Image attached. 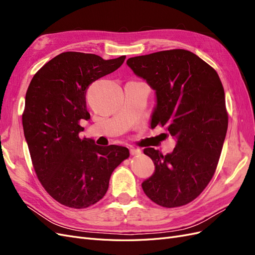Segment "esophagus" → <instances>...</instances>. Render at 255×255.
<instances>
[{
    "instance_id": "1",
    "label": "esophagus",
    "mask_w": 255,
    "mask_h": 255,
    "mask_svg": "<svg viewBox=\"0 0 255 255\" xmlns=\"http://www.w3.org/2000/svg\"><path fill=\"white\" fill-rule=\"evenodd\" d=\"M129 153H130V155H139V154H141V151L139 149L132 148L129 150Z\"/></svg>"
}]
</instances>
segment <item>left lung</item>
Here are the masks:
<instances>
[{
  "mask_svg": "<svg viewBox=\"0 0 255 255\" xmlns=\"http://www.w3.org/2000/svg\"><path fill=\"white\" fill-rule=\"evenodd\" d=\"M156 94L151 128L165 127L176 138L171 153L145 148L155 171L142 182L154 203L177 207L195 200L217 168L229 117L225 90L215 69L192 52L160 51L127 60Z\"/></svg>",
  "mask_w": 255,
  "mask_h": 255,
  "instance_id": "obj_1",
  "label": "left lung"
}]
</instances>
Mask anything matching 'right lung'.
Masks as SVG:
<instances>
[{
	"label": "right lung",
	"mask_w": 255,
	"mask_h": 255,
	"mask_svg": "<svg viewBox=\"0 0 255 255\" xmlns=\"http://www.w3.org/2000/svg\"><path fill=\"white\" fill-rule=\"evenodd\" d=\"M126 56L105 60L96 54L65 52L30 81L22 125L32 163L43 188L60 204L86 208L101 200L113 171L129 156L126 146H100L81 138V120L90 119L86 91Z\"/></svg>",
	"instance_id": "right-lung-1"
}]
</instances>
